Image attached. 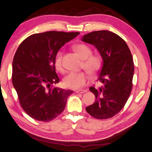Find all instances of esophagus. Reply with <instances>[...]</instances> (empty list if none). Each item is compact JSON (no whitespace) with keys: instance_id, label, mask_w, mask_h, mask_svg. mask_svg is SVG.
Listing matches in <instances>:
<instances>
[{"instance_id":"1","label":"esophagus","mask_w":152,"mask_h":152,"mask_svg":"<svg viewBox=\"0 0 152 152\" xmlns=\"http://www.w3.org/2000/svg\"><path fill=\"white\" fill-rule=\"evenodd\" d=\"M86 90H77L75 91V93H86Z\"/></svg>"}]
</instances>
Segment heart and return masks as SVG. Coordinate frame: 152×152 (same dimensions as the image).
I'll return each mask as SVG.
<instances>
[{
    "mask_svg": "<svg viewBox=\"0 0 152 152\" xmlns=\"http://www.w3.org/2000/svg\"><path fill=\"white\" fill-rule=\"evenodd\" d=\"M74 49L84 59L82 68L86 69L92 76H95L100 71L102 66V58L99 54H92V50L88 45L79 43L74 45ZM64 51L59 50L56 53L54 60L55 67L58 71H65L63 64ZM86 71L70 72L64 79V84L68 88L77 90L88 84L90 80L89 75Z\"/></svg>",
    "mask_w": 152,
    "mask_h": 152,
    "instance_id": "heart-1",
    "label": "heart"
}]
</instances>
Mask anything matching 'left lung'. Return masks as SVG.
I'll use <instances>...</instances> for the list:
<instances>
[{
  "label": "left lung",
  "mask_w": 152,
  "mask_h": 152,
  "mask_svg": "<svg viewBox=\"0 0 152 152\" xmlns=\"http://www.w3.org/2000/svg\"><path fill=\"white\" fill-rule=\"evenodd\" d=\"M82 40L95 45L103 59L98 77L102 86L90 87L96 100L86 110L97 119L111 118L123 109L132 92V55L125 41L110 31H94L84 35Z\"/></svg>",
  "instance_id": "8db88e82"
}]
</instances>
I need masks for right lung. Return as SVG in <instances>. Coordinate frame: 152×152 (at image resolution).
<instances>
[{
	"instance_id": "obj_1",
	"label": "right lung",
	"mask_w": 152,
	"mask_h": 152,
	"mask_svg": "<svg viewBox=\"0 0 152 152\" xmlns=\"http://www.w3.org/2000/svg\"><path fill=\"white\" fill-rule=\"evenodd\" d=\"M80 32L49 31L30 35L18 46L12 62V81L22 109L33 119L49 122L65 109L73 91L54 87L59 82L56 53Z\"/></svg>"
}]
</instances>
